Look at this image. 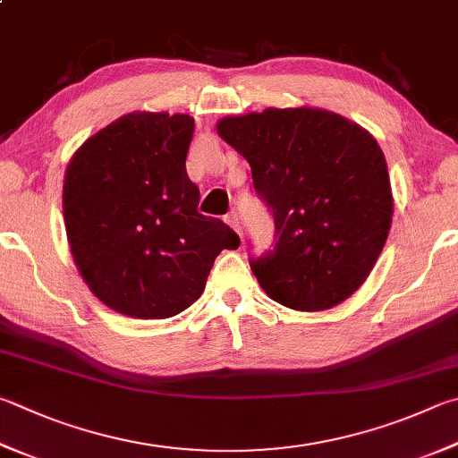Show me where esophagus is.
<instances>
[{
  "instance_id": "34e87169",
  "label": "esophagus",
  "mask_w": 458,
  "mask_h": 458,
  "mask_svg": "<svg viewBox=\"0 0 458 458\" xmlns=\"http://www.w3.org/2000/svg\"><path fill=\"white\" fill-rule=\"evenodd\" d=\"M226 224L230 228H234V232H238L240 236H242V226H240V218H238V214L236 212H230V214H226Z\"/></svg>"
}]
</instances>
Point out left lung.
I'll return each mask as SVG.
<instances>
[{
    "label": "left lung",
    "instance_id": "8db88e82",
    "mask_svg": "<svg viewBox=\"0 0 458 458\" xmlns=\"http://www.w3.org/2000/svg\"><path fill=\"white\" fill-rule=\"evenodd\" d=\"M252 168L274 218L272 250L250 268L272 301L327 310L346 301L378 260L393 222L380 146L359 123L318 107H268L218 122Z\"/></svg>",
    "mask_w": 458,
    "mask_h": 458
}]
</instances>
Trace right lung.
Segmentation results:
<instances>
[{
    "label": "right lung",
    "instance_id": "1",
    "mask_svg": "<svg viewBox=\"0 0 458 458\" xmlns=\"http://www.w3.org/2000/svg\"><path fill=\"white\" fill-rule=\"evenodd\" d=\"M194 120L134 112L84 142L65 172L73 262L99 301L134 318H170L200 298L234 230L198 212L186 174Z\"/></svg>",
    "mask_w": 458,
    "mask_h": 458
}]
</instances>
